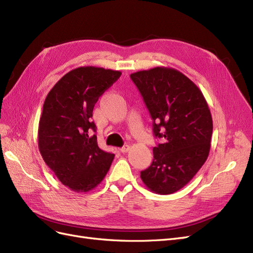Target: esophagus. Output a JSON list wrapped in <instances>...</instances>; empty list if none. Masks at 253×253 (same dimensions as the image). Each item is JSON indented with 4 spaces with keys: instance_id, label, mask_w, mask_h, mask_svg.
Returning a JSON list of instances; mask_svg holds the SVG:
<instances>
[{
    "instance_id": "esophagus-1",
    "label": "esophagus",
    "mask_w": 253,
    "mask_h": 253,
    "mask_svg": "<svg viewBox=\"0 0 253 253\" xmlns=\"http://www.w3.org/2000/svg\"><path fill=\"white\" fill-rule=\"evenodd\" d=\"M129 148H131V147H129L128 144H126V145H124V147L120 149V151H121V153H126V152L129 151Z\"/></svg>"
}]
</instances>
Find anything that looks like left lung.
I'll return each instance as SVG.
<instances>
[{"instance_id":"1","label":"left lung","mask_w":253,"mask_h":253,"mask_svg":"<svg viewBox=\"0 0 253 253\" xmlns=\"http://www.w3.org/2000/svg\"><path fill=\"white\" fill-rule=\"evenodd\" d=\"M163 142L153 148L152 165L140 172L148 189L172 194L194 177L208 158L213 131L208 103L196 84L170 67L131 74Z\"/></svg>"}]
</instances>
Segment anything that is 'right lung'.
<instances>
[{
    "instance_id": "right-lung-1",
    "label": "right lung",
    "mask_w": 253,
    "mask_h": 253,
    "mask_svg": "<svg viewBox=\"0 0 253 253\" xmlns=\"http://www.w3.org/2000/svg\"><path fill=\"white\" fill-rule=\"evenodd\" d=\"M121 72L81 66L68 72L47 94L38 129L39 151L64 186L82 193L95 189L110 170L114 154L98 147L93 110Z\"/></svg>"
}]
</instances>
